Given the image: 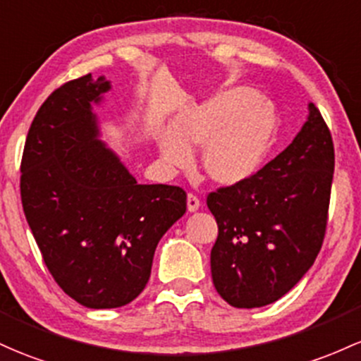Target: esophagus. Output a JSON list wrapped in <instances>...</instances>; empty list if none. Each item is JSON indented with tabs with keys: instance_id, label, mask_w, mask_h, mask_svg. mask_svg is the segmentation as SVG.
<instances>
[{
	"instance_id": "obj_1",
	"label": "esophagus",
	"mask_w": 361,
	"mask_h": 361,
	"mask_svg": "<svg viewBox=\"0 0 361 361\" xmlns=\"http://www.w3.org/2000/svg\"><path fill=\"white\" fill-rule=\"evenodd\" d=\"M187 207H188L190 212L199 211V209H200V200H199V197L193 195V193H188V197H187Z\"/></svg>"
}]
</instances>
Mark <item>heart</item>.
Returning a JSON list of instances; mask_svg holds the SVG:
<instances>
[{"label":"heart","mask_w":361,"mask_h":361,"mask_svg":"<svg viewBox=\"0 0 361 361\" xmlns=\"http://www.w3.org/2000/svg\"><path fill=\"white\" fill-rule=\"evenodd\" d=\"M277 132L274 106L248 87H235L181 111L173 130L159 137L164 161L188 166L190 147H202V168L219 185L250 178L267 156Z\"/></svg>","instance_id":"obj_1"}]
</instances>
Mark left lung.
Segmentation results:
<instances>
[{"instance_id":"obj_1","label":"left lung","mask_w":361,"mask_h":361,"mask_svg":"<svg viewBox=\"0 0 361 361\" xmlns=\"http://www.w3.org/2000/svg\"><path fill=\"white\" fill-rule=\"evenodd\" d=\"M260 171L207 195L217 223L212 281L231 307L274 303L312 267L326 236L334 144L320 111Z\"/></svg>"}]
</instances>
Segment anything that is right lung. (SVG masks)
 <instances>
[{"label": "right lung", "mask_w": 361, "mask_h": 361, "mask_svg": "<svg viewBox=\"0 0 361 361\" xmlns=\"http://www.w3.org/2000/svg\"><path fill=\"white\" fill-rule=\"evenodd\" d=\"M111 89L104 77L58 87L35 114L20 164L23 212L47 271L87 308L135 300L154 252L187 211V192L138 185L99 140L92 102Z\"/></svg>", "instance_id": "1"}]
</instances>
